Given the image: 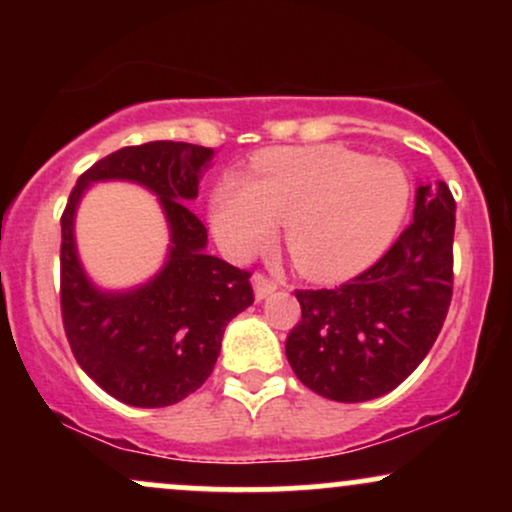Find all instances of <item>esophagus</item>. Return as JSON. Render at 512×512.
Listing matches in <instances>:
<instances>
[{
  "mask_svg": "<svg viewBox=\"0 0 512 512\" xmlns=\"http://www.w3.org/2000/svg\"><path fill=\"white\" fill-rule=\"evenodd\" d=\"M252 286H255V298L257 301H262V298H267L269 293H274L276 291V281L274 279H269L267 274H262V272H257L255 276H252Z\"/></svg>",
  "mask_w": 512,
  "mask_h": 512,
  "instance_id": "esophagus-1",
  "label": "esophagus"
}]
</instances>
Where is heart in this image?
I'll use <instances>...</instances> for the list:
<instances>
[{"mask_svg":"<svg viewBox=\"0 0 512 512\" xmlns=\"http://www.w3.org/2000/svg\"><path fill=\"white\" fill-rule=\"evenodd\" d=\"M409 180L395 161L342 146L264 151L245 180L226 178L211 197L216 238L233 255L267 245L286 221L298 269L334 281L366 269L407 214Z\"/></svg>","mask_w":512,"mask_h":512,"instance_id":"1","label":"heart"}]
</instances>
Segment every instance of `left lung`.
<instances>
[{
  "label": "left lung",
  "instance_id": "1",
  "mask_svg": "<svg viewBox=\"0 0 512 512\" xmlns=\"http://www.w3.org/2000/svg\"><path fill=\"white\" fill-rule=\"evenodd\" d=\"M452 236L448 185H421L414 221L373 267L337 289H298L301 320L286 337L298 380L334 402H366L404 383L448 315Z\"/></svg>",
  "mask_w": 512,
  "mask_h": 512
}]
</instances>
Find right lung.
Wrapping results in <instances>:
<instances>
[{
	"label": "right lung",
	"instance_id": "obj_1",
	"mask_svg": "<svg viewBox=\"0 0 512 512\" xmlns=\"http://www.w3.org/2000/svg\"><path fill=\"white\" fill-rule=\"evenodd\" d=\"M211 158L214 149L185 142L125 146L81 173L62 211L64 334L88 378L132 407H170L199 390L219 358L226 325L255 301L250 272L207 255V228L187 207ZM98 179L139 181L167 211L169 262L142 290L98 292L75 257V204Z\"/></svg>",
	"mask_w": 512,
	"mask_h": 512
}]
</instances>
